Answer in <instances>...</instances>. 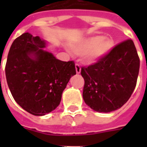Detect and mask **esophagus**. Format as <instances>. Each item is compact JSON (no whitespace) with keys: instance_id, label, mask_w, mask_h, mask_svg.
<instances>
[{"instance_id":"34e87169","label":"esophagus","mask_w":147,"mask_h":147,"mask_svg":"<svg viewBox=\"0 0 147 147\" xmlns=\"http://www.w3.org/2000/svg\"><path fill=\"white\" fill-rule=\"evenodd\" d=\"M76 70L77 74H79L81 72V67L78 64H76Z\"/></svg>"}]
</instances>
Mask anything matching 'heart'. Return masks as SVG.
Instances as JSON below:
<instances>
[{"label": "heart", "mask_w": 147, "mask_h": 147, "mask_svg": "<svg viewBox=\"0 0 147 147\" xmlns=\"http://www.w3.org/2000/svg\"><path fill=\"white\" fill-rule=\"evenodd\" d=\"M114 47V40L98 35L91 36L73 45L72 49L77 55H85L88 63H96L105 58Z\"/></svg>", "instance_id": "obj_1"}]
</instances>
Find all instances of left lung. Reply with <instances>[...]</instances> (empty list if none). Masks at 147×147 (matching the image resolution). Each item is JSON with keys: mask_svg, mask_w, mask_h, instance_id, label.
Wrapping results in <instances>:
<instances>
[{"mask_svg": "<svg viewBox=\"0 0 147 147\" xmlns=\"http://www.w3.org/2000/svg\"><path fill=\"white\" fill-rule=\"evenodd\" d=\"M139 69L140 59L133 40L117 45L99 62L82 68L85 104L102 113L121 108L136 87Z\"/></svg>", "mask_w": 147, "mask_h": 147, "instance_id": "obj_1", "label": "left lung"}]
</instances>
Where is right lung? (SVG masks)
Returning <instances> with one entry per match:
<instances>
[{"mask_svg":"<svg viewBox=\"0 0 147 147\" xmlns=\"http://www.w3.org/2000/svg\"><path fill=\"white\" fill-rule=\"evenodd\" d=\"M47 42L25 33L13 42L5 73L15 101L35 116H43L59 106L62 94L76 74L73 61L63 62L45 50Z\"/></svg>","mask_w":147,"mask_h":147,"instance_id":"add662e5","label":"right lung"}]
</instances>
